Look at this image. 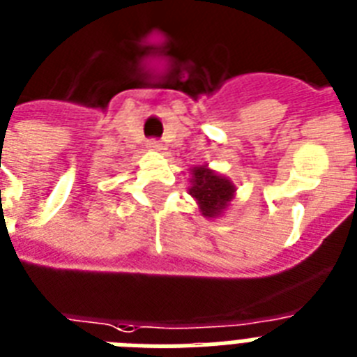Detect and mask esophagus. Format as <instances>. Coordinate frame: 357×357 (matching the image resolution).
I'll use <instances>...</instances> for the list:
<instances>
[{
	"mask_svg": "<svg viewBox=\"0 0 357 357\" xmlns=\"http://www.w3.org/2000/svg\"><path fill=\"white\" fill-rule=\"evenodd\" d=\"M146 146H149L151 151H155V152H160L161 149H163V145H161L160 142H155V139H151V142L146 143Z\"/></svg>",
	"mask_w": 357,
	"mask_h": 357,
	"instance_id": "1",
	"label": "esophagus"
}]
</instances>
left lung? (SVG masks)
Returning a JSON list of instances; mask_svg holds the SVG:
<instances>
[{
  "label": "left lung",
  "instance_id": "obj_1",
  "mask_svg": "<svg viewBox=\"0 0 357 357\" xmlns=\"http://www.w3.org/2000/svg\"><path fill=\"white\" fill-rule=\"evenodd\" d=\"M190 187L188 194L196 199L197 208L205 218H220L236 197V185L208 165H197L190 169Z\"/></svg>",
  "mask_w": 357,
  "mask_h": 357
}]
</instances>
